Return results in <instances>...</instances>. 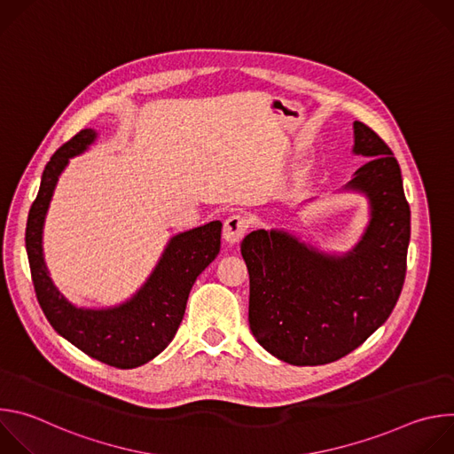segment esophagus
<instances>
[{
    "instance_id": "obj_1",
    "label": "esophagus",
    "mask_w": 454,
    "mask_h": 454,
    "mask_svg": "<svg viewBox=\"0 0 454 454\" xmlns=\"http://www.w3.org/2000/svg\"><path fill=\"white\" fill-rule=\"evenodd\" d=\"M247 219L246 217H242V215H239V214H235V215H230L228 219H226V223H224V228H223V237H224V240L228 242V244H235V242H239L242 237H244V233H246V230H247Z\"/></svg>"
}]
</instances>
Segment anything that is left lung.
Here are the masks:
<instances>
[{
	"mask_svg": "<svg viewBox=\"0 0 454 454\" xmlns=\"http://www.w3.org/2000/svg\"><path fill=\"white\" fill-rule=\"evenodd\" d=\"M354 154L370 160L345 188L368 198L370 223L352 251L323 253L284 230H256L240 244L249 329L289 364H327L356 350L392 314L404 286L410 205L401 167L363 121H354Z\"/></svg>",
	"mask_w": 454,
	"mask_h": 454,
	"instance_id": "obj_1",
	"label": "left lung"
}]
</instances>
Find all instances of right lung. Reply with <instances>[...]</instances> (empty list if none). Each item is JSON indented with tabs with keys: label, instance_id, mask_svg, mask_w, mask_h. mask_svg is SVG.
I'll list each match as a JSON object with an SVG mask.
<instances>
[{
	"label": "right lung",
	"instance_id": "right-lung-1",
	"mask_svg": "<svg viewBox=\"0 0 454 454\" xmlns=\"http://www.w3.org/2000/svg\"><path fill=\"white\" fill-rule=\"evenodd\" d=\"M97 138L82 129L44 167L37 198L30 207L25 244L37 301L50 325L79 350L116 368H137L167 348L184 314L196 278L221 249V221L174 235L154 271L137 294L109 309L77 307L53 286L43 256V224L60 172Z\"/></svg>",
	"mask_w": 454,
	"mask_h": 454
}]
</instances>
